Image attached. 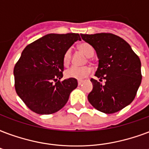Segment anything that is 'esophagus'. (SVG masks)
<instances>
[{
    "mask_svg": "<svg viewBox=\"0 0 149 149\" xmlns=\"http://www.w3.org/2000/svg\"><path fill=\"white\" fill-rule=\"evenodd\" d=\"M83 84V80H78V85H81Z\"/></svg>",
    "mask_w": 149,
    "mask_h": 149,
    "instance_id": "34e87169",
    "label": "esophagus"
}]
</instances>
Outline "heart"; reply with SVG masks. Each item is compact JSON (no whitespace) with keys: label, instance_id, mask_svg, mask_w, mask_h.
I'll return each mask as SVG.
<instances>
[{"label":"heart","instance_id":"b5f03b06","mask_svg":"<svg viewBox=\"0 0 149 149\" xmlns=\"http://www.w3.org/2000/svg\"><path fill=\"white\" fill-rule=\"evenodd\" d=\"M79 49L87 57L93 56L95 53V49L91 44L87 43H82L79 45ZM72 58V50L67 49L63 55V64L65 65H68L71 62ZM91 72V69L88 66L77 67L72 66L70 69L65 70V76L67 78H72L76 79H84L87 77Z\"/></svg>","mask_w":149,"mask_h":149}]
</instances>
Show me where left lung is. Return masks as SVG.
<instances>
[{"label":"left lung","mask_w":149,"mask_h":149,"mask_svg":"<svg viewBox=\"0 0 149 149\" xmlns=\"http://www.w3.org/2000/svg\"><path fill=\"white\" fill-rule=\"evenodd\" d=\"M91 44L99 58L95 76L91 78L93 90L87 98L100 112L112 114L134 101L141 82V61L128 43L112 33L80 34ZM105 79L102 85L101 82Z\"/></svg>","instance_id":"8db88e82"}]
</instances>
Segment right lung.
<instances>
[{
  "label": "right lung",
  "mask_w": 149,
  "mask_h": 149,
  "mask_svg": "<svg viewBox=\"0 0 149 149\" xmlns=\"http://www.w3.org/2000/svg\"><path fill=\"white\" fill-rule=\"evenodd\" d=\"M78 33H50L25 47L14 67L15 89L33 112L49 115L59 111L77 87L76 79L61 81L64 71L63 55Z\"/></svg>",
  "instance_id": "1"
}]
</instances>
